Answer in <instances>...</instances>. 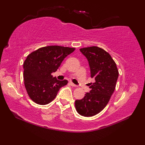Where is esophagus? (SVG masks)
<instances>
[{"instance_id": "obj_1", "label": "esophagus", "mask_w": 145, "mask_h": 145, "mask_svg": "<svg viewBox=\"0 0 145 145\" xmlns=\"http://www.w3.org/2000/svg\"><path fill=\"white\" fill-rule=\"evenodd\" d=\"M70 85L72 86H73V87H77V85H75V84H73V83L72 82H70Z\"/></svg>"}]
</instances>
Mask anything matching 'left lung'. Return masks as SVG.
<instances>
[{
	"label": "left lung",
	"instance_id": "obj_1",
	"mask_svg": "<svg viewBox=\"0 0 145 145\" xmlns=\"http://www.w3.org/2000/svg\"><path fill=\"white\" fill-rule=\"evenodd\" d=\"M89 63L91 77L95 82L91 84L89 93L81 100H75L77 112L86 117L99 113L106 106L116 87L118 70L111 56L98 46L80 49Z\"/></svg>",
	"mask_w": 145,
	"mask_h": 145
}]
</instances>
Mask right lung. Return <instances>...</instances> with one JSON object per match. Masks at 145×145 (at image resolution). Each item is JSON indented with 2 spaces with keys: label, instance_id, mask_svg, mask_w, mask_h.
Here are the masks:
<instances>
[{
  "label": "right lung",
  "instance_id": "right-lung-1",
  "mask_svg": "<svg viewBox=\"0 0 145 145\" xmlns=\"http://www.w3.org/2000/svg\"><path fill=\"white\" fill-rule=\"evenodd\" d=\"M75 48L47 46L34 51L24 63V84L29 97L40 105H46L57 96L67 80H59L52 73L57 71L61 63Z\"/></svg>",
  "mask_w": 145,
  "mask_h": 145
}]
</instances>
